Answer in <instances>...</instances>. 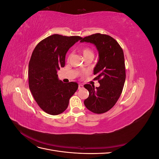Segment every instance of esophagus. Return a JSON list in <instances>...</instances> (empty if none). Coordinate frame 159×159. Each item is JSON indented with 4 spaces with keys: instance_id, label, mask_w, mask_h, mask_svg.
Instances as JSON below:
<instances>
[{
    "instance_id": "34e87169",
    "label": "esophagus",
    "mask_w": 159,
    "mask_h": 159,
    "mask_svg": "<svg viewBox=\"0 0 159 159\" xmlns=\"http://www.w3.org/2000/svg\"><path fill=\"white\" fill-rule=\"evenodd\" d=\"M84 88V86H83V85H81V84H79L78 85V89H82Z\"/></svg>"
}]
</instances>
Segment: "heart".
I'll return each instance as SVG.
<instances>
[{
    "instance_id": "heart-1",
    "label": "heart",
    "mask_w": 159,
    "mask_h": 159,
    "mask_svg": "<svg viewBox=\"0 0 159 159\" xmlns=\"http://www.w3.org/2000/svg\"><path fill=\"white\" fill-rule=\"evenodd\" d=\"M81 53H82V54H83L84 57H88V56H93V50H91L90 48H89L88 46L84 47L83 48H81Z\"/></svg>"
}]
</instances>
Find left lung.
Masks as SVG:
<instances>
[{
	"label": "left lung",
	"instance_id": "1",
	"mask_svg": "<svg viewBox=\"0 0 159 159\" xmlns=\"http://www.w3.org/2000/svg\"><path fill=\"white\" fill-rule=\"evenodd\" d=\"M81 42H89L97 48L99 60L93 70L94 78L99 87L84 85L89 97L84 101L86 108L94 113L108 111L117 103L125 81V66L123 51L113 38L97 33L86 36Z\"/></svg>",
	"mask_w": 159,
	"mask_h": 159
}]
</instances>
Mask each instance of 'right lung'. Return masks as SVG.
<instances>
[{"instance_id": "obj_1", "label": "right lung", "mask_w": 159, "mask_h": 159, "mask_svg": "<svg viewBox=\"0 0 159 159\" xmlns=\"http://www.w3.org/2000/svg\"><path fill=\"white\" fill-rule=\"evenodd\" d=\"M81 38L53 34L38 43L32 52L28 65L29 88L39 107L50 115L63 113L78 88L76 82H62L57 72L65 66L67 52Z\"/></svg>"}]
</instances>
